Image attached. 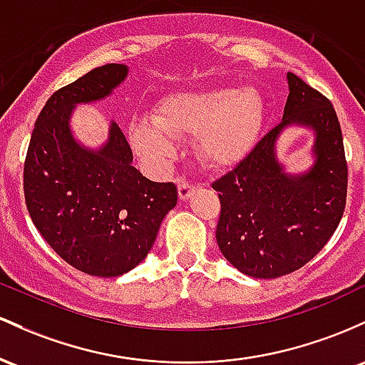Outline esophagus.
I'll list each match as a JSON object with an SVG mask.
<instances>
[{"instance_id":"34e87169","label":"esophagus","mask_w":365,"mask_h":365,"mask_svg":"<svg viewBox=\"0 0 365 365\" xmlns=\"http://www.w3.org/2000/svg\"><path fill=\"white\" fill-rule=\"evenodd\" d=\"M195 184L184 181V179H181V181L178 182V191H179V198L182 200V202H186V200L191 198V195L195 193Z\"/></svg>"}]
</instances>
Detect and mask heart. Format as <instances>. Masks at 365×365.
<instances>
[{
    "mask_svg": "<svg viewBox=\"0 0 365 365\" xmlns=\"http://www.w3.org/2000/svg\"><path fill=\"white\" fill-rule=\"evenodd\" d=\"M265 106L253 89L222 88L174 93L153 112V124L136 120L129 138L145 160L163 165L175 155L172 139L196 136V151L210 167L235 165L260 136Z\"/></svg>",
    "mask_w": 365,
    "mask_h": 365,
    "instance_id": "b5f03b06",
    "label": "heart"
}]
</instances>
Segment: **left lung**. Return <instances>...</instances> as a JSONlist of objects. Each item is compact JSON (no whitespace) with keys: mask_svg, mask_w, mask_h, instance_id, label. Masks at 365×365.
<instances>
[{"mask_svg":"<svg viewBox=\"0 0 365 365\" xmlns=\"http://www.w3.org/2000/svg\"><path fill=\"white\" fill-rule=\"evenodd\" d=\"M282 120L231 172L212 184L219 191L217 245L247 276L272 279L304 267L336 231L346 203L348 169L333 105L288 72ZM314 130V163L286 173L275 143L286 127Z\"/></svg>","mask_w":365,"mask_h":365,"instance_id":"8db88e82","label":"left lung"}]
</instances>
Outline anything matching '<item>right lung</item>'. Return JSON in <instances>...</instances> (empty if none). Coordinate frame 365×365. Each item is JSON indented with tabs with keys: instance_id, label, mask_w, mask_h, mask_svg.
Returning a JSON list of instances; mask_svg holds the SVG:
<instances>
[{
	"instance_id": "1",
	"label": "right lung",
	"mask_w": 365,
	"mask_h": 365,
	"mask_svg": "<svg viewBox=\"0 0 365 365\" xmlns=\"http://www.w3.org/2000/svg\"><path fill=\"white\" fill-rule=\"evenodd\" d=\"M128 73L125 65L108 63L53 93L24 165L36 229L67 264L98 277L122 276L145 260L163 217L178 203L174 182H153L133 167V151L115 122L98 150L72 134V110L110 96Z\"/></svg>"
}]
</instances>
